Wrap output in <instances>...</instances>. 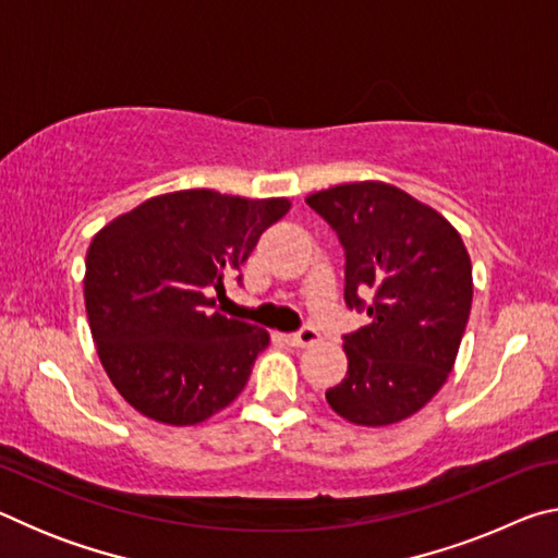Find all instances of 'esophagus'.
Listing matches in <instances>:
<instances>
[{
  "label": "esophagus",
  "mask_w": 558,
  "mask_h": 558,
  "mask_svg": "<svg viewBox=\"0 0 558 558\" xmlns=\"http://www.w3.org/2000/svg\"><path fill=\"white\" fill-rule=\"evenodd\" d=\"M288 342L292 344V347H310V344H315V342H319V332L315 327H310V325H305V327H300L298 332H292V335H288Z\"/></svg>",
  "instance_id": "esophagus-1"
}]
</instances>
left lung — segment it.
Returning a JSON list of instances; mask_svg holds the SVG:
<instances>
[{"label": "left lung", "instance_id": "1", "mask_svg": "<svg viewBox=\"0 0 558 558\" xmlns=\"http://www.w3.org/2000/svg\"><path fill=\"white\" fill-rule=\"evenodd\" d=\"M305 202L344 248L347 307L372 319L342 337L349 369L327 403L356 426L409 418L456 364L472 305L465 243L438 211L384 182L339 184Z\"/></svg>", "mask_w": 558, "mask_h": 558}]
</instances>
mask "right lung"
Segmentation results:
<instances>
[{
	"label": "right lung",
	"instance_id": "1",
	"mask_svg": "<svg viewBox=\"0 0 558 558\" xmlns=\"http://www.w3.org/2000/svg\"><path fill=\"white\" fill-rule=\"evenodd\" d=\"M288 199H243L184 189L112 219L86 256V313L110 381L132 409L194 426L226 409L248 381L270 335L216 310L223 280Z\"/></svg>",
	"mask_w": 558,
	"mask_h": 558
}]
</instances>
